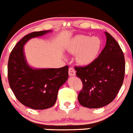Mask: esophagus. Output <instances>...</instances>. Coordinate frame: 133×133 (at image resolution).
<instances>
[{
    "label": "esophagus",
    "mask_w": 133,
    "mask_h": 133,
    "mask_svg": "<svg viewBox=\"0 0 133 133\" xmlns=\"http://www.w3.org/2000/svg\"><path fill=\"white\" fill-rule=\"evenodd\" d=\"M68 74L70 76H74L76 75V71L73 68H70L68 70Z\"/></svg>",
    "instance_id": "1"
}]
</instances>
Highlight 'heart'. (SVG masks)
I'll return each mask as SVG.
<instances>
[{
  "instance_id": "b5f03b06",
  "label": "heart",
  "mask_w": 133,
  "mask_h": 133,
  "mask_svg": "<svg viewBox=\"0 0 133 133\" xmlns=\"http://www.w3.org/2000/svg\"><path fill=\"white\" fill-rule=\"evenodd\" d=\"M101 47V41L98 38L79 35L74 38L67 49L71 54H77V61L83 65L94 60Z\"/></svg>"
}]
</instances>
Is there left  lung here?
Returning a JSON list of instances; mask_svg holds the SVG:
<instances>
[{
    "instance_id": "left-lung-1",
    "label": "left lung",
    "mask_w": 133,
    "mask_h": 133,
    "mask_svg": "<svg viewBox=\"0 0 133 133\" xmlns=\"http://www.w3.org/2000/svg\"><path fill=\"white\" fill-rule=\"evenodd\" d=\"M106 44L97 57L85 66H75L82 82L78 99L88 108H99L113 101L124 78L125 60L120 45L105 32Z\"/></svg>"
}]
</instances>
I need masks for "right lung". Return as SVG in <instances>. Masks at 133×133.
I'll return each instance as SVG.
<instances>
[{"label": "right lung", "mask_w": 133, "mask_h": 133, "mask_svg": "<svg viewBox=\"0 0 133 133\" xmlns=\"http://www.w3.org/2000/svg\"><path fill=\"white\" fill-rule=\"evenodd\" d=\"M50 31L34 32L19 41L9 55L8 80L15 97L33 110H45L56 102L59 89L68 78V65L60 68L34 70L28 65L23 55V45L29 39Z\"/></svg>", "instance_id": "right-lung-1"}]
</instances>
